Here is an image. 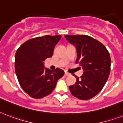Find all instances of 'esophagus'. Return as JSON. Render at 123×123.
<instances>
[{
	"instance_id": "esophagus-1",
	"label": "esophagus",
	"mask_w": 123,
	"mask_h": 123,
	"mask_svg": "<svg viewBox=\"0 0 123 123\" xmlns=\"http://www.w3.org/2000/svg\"><path fill=\"white\" fill-rule=\"evenodd\" d=\"M65 75L66 76H70V73H68V72H65Z\"/></svg>"
}]
</instances>
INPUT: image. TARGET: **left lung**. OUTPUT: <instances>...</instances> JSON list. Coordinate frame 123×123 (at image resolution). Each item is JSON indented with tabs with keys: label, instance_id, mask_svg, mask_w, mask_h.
I'll list each match as a JSON object with an SVG mask.
<instances>
[{
	"label": "left lung",
	"instance_id": "obj_1",
	"mask_svg": "<svg viewBox=\"0 0 123 123\" xmlns=\"http://www.w3.org/2000/svg\"><path fill=\"white\" fill-rule=\"evenodd\" d=\"M67 40L74 45L77 51L76 63L83 69L80 78L69 89L76 98L81 100L90 99L100 92L108 80L111 59L104 45L87 35H65Z\"/></svg>",
	"mask_w": 123,
	"mask_h": 123
}]
</instances>
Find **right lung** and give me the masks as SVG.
<instances>
[{"label":"right lung","mask_w":123,"mask_h":123,"mask_svg":"<svg viewBox=\"0 0 123 123\" xmlns=\"http://www.w3.org/2000/svg\"><path fill=\"white\" fill-rule=\"evenodd\" d=\"M61 35L36 37L22 44L15 54V69L22 89L31 98L41 99L48 96L56 87L64 71L44 67L43 62L53 56Z\"/></svg>","instance_id":"1"}]
</instances>
